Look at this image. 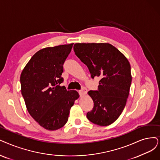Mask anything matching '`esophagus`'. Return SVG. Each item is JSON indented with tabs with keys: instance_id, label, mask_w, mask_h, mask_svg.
<instances>
[{
	"instance_id": "esophagus-1",
	"label": "esophagus",
	"mask_w": 160,
	"mask_h": 160,
	"mask_svg": "<svg viewBox=\"0 0 160 160\" xmlns=\"http://www.w3.org/2000/svg\"><path fill=\"white\" fill-rule=\"evenodd\" d=\"M87 92V89L85 87H82L81 90L79 91V94L80 96H83Z\"/></svg>"
}]
</instances>
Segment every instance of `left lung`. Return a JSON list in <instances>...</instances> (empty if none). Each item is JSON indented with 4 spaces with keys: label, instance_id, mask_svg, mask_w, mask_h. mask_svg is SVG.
<instances>
[{
    "label": "left lung",
    "instance_id": "8db88e82",
    "mask_svg": "<svg viewBox=\"0 0 160 160\" xmlns=\"http://www.w3.org/2000/svg\"><path fill=\"white\" fill-rule=\"evenodd\" d=\"M73 50L88 68L91 78H101L98 90L88 92L94 107L87 118L96 125H109L119 117L125 106L132 81L130 63L109 43H76Z\"/></svg>",
    "mask_w": 160,
    "mask_h": 160
}]
</instances>
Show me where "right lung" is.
I'll list each match as a JSON object with an SVG mask.
<instances>
[{
	"instance_id": "obj_1",
	"label": "right lung",
	"mask_w": 160,
	"mask_h": 160,
	"mask_svg": "<svg viewBox=\"0 0 160 160\" xmlns=\"http://www.w3.org/2000/svg\"><path fill=\"white\" fill-rule=\"evenodd\" d=\"M72 44L47 47L37 52L21 73V91L31 116L49 131L60 129L68 120L69 110L79 97L67 91L63 82V65Z\"/></svg>"
}]
</instances>
